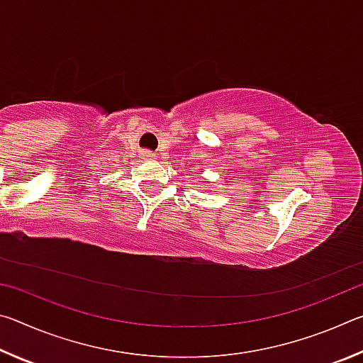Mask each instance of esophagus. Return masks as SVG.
<instances>
[{
	"mask_svg": "<svg viewBox=\"0 0 363 363\" xmlns=\"http://www.w3.org/2000/svg\"><path fill=\"white\" fill-rule=\"evenodd\" d=\"M140 155H143V158L144 160H157V155L153 152H150V150H144L143 153H140Z\"/></svg>",
	"mask_w": 363,
	"mask_h": 363,
	"instance_id": "34e87169",
	"label": "esophagus"
}]
</instances>
